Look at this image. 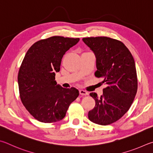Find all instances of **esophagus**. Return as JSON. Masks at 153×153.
Masks as SVG:
<instances>
[{"label": "esophagus", "mask_w": 153, "mask_h": 153, "mask_svg": "<svg viewBox=\"0 0 153 153\" xmlns=\"http://www.w3.org/2000/svg\"><path fill=\"white\" fill-rule=\"evenodd\" d=\"M79 93H80V95H88V93L86 91L82 90V89L79 90Z\"/></svg>", "instance_id": "obj_1"}]
</instances>
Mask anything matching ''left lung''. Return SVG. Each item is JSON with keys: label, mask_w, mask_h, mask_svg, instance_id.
I'll return each instance as SVG.
<instances>
[{"label": "left lung", "mask_w": 153, "mask_h": 153, "mask_svg": "<svg viewBox=\"0 0 153 153\" xmlns=\"http://www.w3.org/2000/svg\"><path fill=\"white\" fill-rule=\"evenodd\" d=\"M82 41L95 55V76L107 85L101 97L90 93L95 106L88 117L95 124H111L126 113L134 100L138 88L134 60L127 47L117 39L91 37Z\"/></svg>", "instance_id": "8db88e82"}]
</instances>
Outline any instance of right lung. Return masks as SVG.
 Returning a JSON list of instances; mask_svg holds the SVG:
<instances>
[{
    "label": "right lung",
    "mask_w": 153,
    "mask_h": 153,
    "mask_svg": "<svg viewBox=\"0 0 153 153\" xmlns=\"http://www.w3.org/2000/svg\"><path fill=\"white\" fill-rule=\"evenodd\" d=\"M79 40L62 36L39 40L24 57L18 74L20 98L27 110L39 122L62 120L70 104L79 95L76 88H63L55 81L64 53Z\"/></svg>",
    "instance_id": "add662e5"
}]
</instances>
